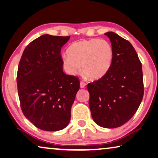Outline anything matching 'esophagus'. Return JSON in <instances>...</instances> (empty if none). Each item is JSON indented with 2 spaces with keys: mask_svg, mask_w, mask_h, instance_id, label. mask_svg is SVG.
Listing matches in <instances>:
<instances>
[{
  "mask_svg": "<svg viewBox=\"0 0 158 158\" xmlns=\"http://www.w3.org/2000/svg\"><path fill=\"white\" fill-rule=\"evenodd\" d=\"M85 83H84V82H83V81H81L80 82V87H81V88H85Z\"/></svg>",
  "mask_w": 158,
  "mask_h": 158,
  "instance_id": "34e87169",
  "label": "esophagus"
}]
</instances>
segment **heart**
Masks as SVG:
<instances>
[{
    "instance_id": "obj_1",
    "label": "heart",
    "mask_w": 158,
    "mask_h": 158,
    "mask_svg": "<svg viewBox=\"0 0 158 158\" xmlns=\"http://www.w3.org/2000/svg\"><path fill=\"white\" fill-rule=\"evenodd\" d=\"M114 52L108 41L99 39L81 40L72 44L63 54L61 62L64 70L70 75H76L82 70L91 80H99L110 70Z\"/></svg>"
}]
</instances>
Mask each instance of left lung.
<instances>
[{
  "instance_id": "8db88e82",
  "label": "left lung",
  "mask_w": 158,
  "mask_h": 158,
  "mask_svg": "<svg viewBox=\"0 0 158 158\" xmlns=\"http://www.w3.org/2000/svg\"><path fill=\"white\" fill-rule=\"evenodd\" d=\"M114 52L113 64L103 78L88 84L89 106L99 127L117 128L138 109L144 95L142 64L133 45L116 33H105Z\"/></svg>"
}]
</instances>
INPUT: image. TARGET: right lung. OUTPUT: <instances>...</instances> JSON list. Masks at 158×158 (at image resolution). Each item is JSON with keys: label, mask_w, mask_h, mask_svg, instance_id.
<instances>
[{"label": "right lung", "mask_w": 158, "mask_h": 158, "mask_svg": "<svg viewBox=\"0 0 158 158\" xmlns=\"http://www.w3.org/2000/svg\"><path fill=\"white\" fill-rule=\"evenodd\" d=\"M69 39L44 34L25 48L20 60L16 81L22 111L43 131L67 127L79 90L78 79L63 71L60 52Z\"/></svg>", "instance_id": "obj_1"}]
</instances>
